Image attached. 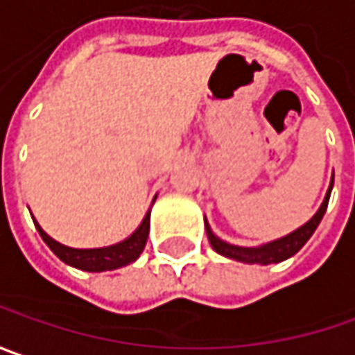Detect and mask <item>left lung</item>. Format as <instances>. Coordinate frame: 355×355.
<instances>
[{
  "label": "left lung",
  "instance_id": "1",
  "mask_svg": "<svg viewBox=\"0 0 355 355\" xmlns=\"http://www.w3.org/2000/svg\"><path fill=\"white\" fill-rule=\"evenodd\" d=\"M331 187H334V177H331L330 189H328V193H326V198H324L322 207L318 208L316 214H314L308 223L304 224V226H300L298 230L290 232L288 236L272 240V242L262 244V246H250V248H248V246H236V244H228V242H224V240H220L218 236H214L212 230H210V226H208V223L205 220L210 246H212L218 254L226 256V258H232V260H239V262H246V264H262V266H266V264H278V262H282L286 258L296 254L302 246L310 240V236L314 234V230L318 228V224H320L324 212H326V208H328Z\"/></svg>",
  "mask_w": 355,
  "mask_h": 355
}]
</instances>
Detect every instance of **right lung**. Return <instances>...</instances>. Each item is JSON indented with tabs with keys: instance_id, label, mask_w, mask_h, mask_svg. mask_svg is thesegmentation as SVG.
Here are the masks:
<instances>
[{
	"instance_id": "obj_1",
	"label": "right lung",
	"mask_w": 355,
	"mask_h": 355,
	"mask_svg": "<svg viewBox=\"0 0 355 355\" xmlns=\"http://www.w3.org/2000/svg\"><path fill=\"white\" fill-rule=\"evenodd\" d=\"M33 223H35V228L39 230L41 239L45 240V244L53 250V254L59 260H63L65 264H69L73 268L87 270V272H105V270L123 268L141 256V252L145 250V244H147L150 212H147L141 226L132 232L129 239H125L119 244H113V246H105V248H69V246L59 244L57 240L51 239L39 226L37 220H33Z\"/></svg>"
}]
</instances>
